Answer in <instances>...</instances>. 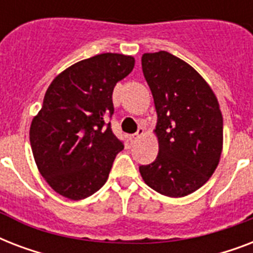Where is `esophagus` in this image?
Instances as JSON below:
<instances>
[{
    "label": "esophagus",
    "mask_w": 253,
    "mask_h": 253,
    "mask_svg": "<svg viewBox=\"0 0 253 253\" xmlns=\"http://www.w3.org/2000/svg\"><path fill=\"white\" fill-rule=\"evenodd\" d=\"M142 135H144V128H143V127H140V128H139L138 132H136V134L131 135V140H136V139L140 138Z\"/></svg>",
    "instance_id": "obj_1"
}]
</instances>
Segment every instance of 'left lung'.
I'll list each match as a JSON object with an SVG mask.
<instances>
[{
  "label": "left lung",
  "mask_w": 253,
  "mask_h": 253,
  "mask_svg": "<svg viewBox=\"0 0 253 253\" xmlns=\"http://www.w3.org/2000/svg\"><path fill=\"white\" fill-rule=\"evenodd\" d=\"M143 75L155 101L159 154L139 167L143 180L163 196L192 194L212 176L223 148L219 102L192 65L167 51L143 53Z\"/></svg>",
  "instance_id": "left-lung-1"
}]
</instances>
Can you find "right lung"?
<instances>
[{"label":"right lung","instance_id":"obj_1","mask_svg":"<svg viewBox=\"0 0 253 253\" xmlns=\"http://www.w3.org/2000/svg\"><path fill=\"white\" fill-rule=\"evenodd\" d=\"M134 65L122 53L95 55L59 73L45 91L30 143L39 172L60 196L84 200L106 182L123 150L106 117L114 113V86Z\"/></svg>","mask_w":253,"mask_h":253}]
</instances>
